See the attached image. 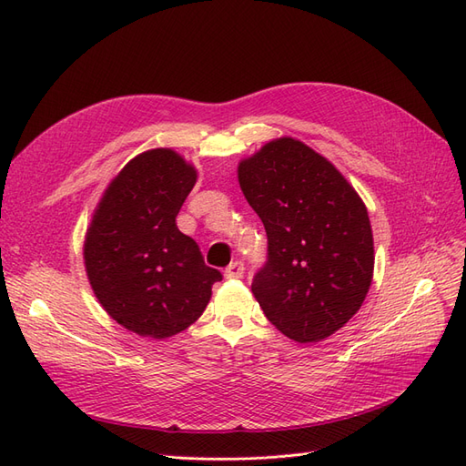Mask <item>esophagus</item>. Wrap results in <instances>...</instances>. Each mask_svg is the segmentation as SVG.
Listing matches in <instances>:
<instances>
[{
    "instance_id": "obj_1",
    "label": "esophagus",
    "mask_w": 466,
    "mask_h": 466,
    "mask_svg": "<svg viewBox=\"0 0 466 466\" xmlns=\"http://www.w3.org/2000/svg\"><path fill=\"white\" fill-rule=\"evenodd\" d=\"M243 274H245V264L238 262V260L231 262L228 268H225V278H229V279L243 278Z\"/></svg>"
}]
</instances>
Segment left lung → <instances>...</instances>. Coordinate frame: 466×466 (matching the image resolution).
<instances>
[{"mask_svg":"<svg viewBox=\"0 0 466 466\" xmlns=\"http://www.w3.org/2000/svg\"><path fill=\"white\" fill-rule=\"evenodd\" d=\"M237 177L268 235V262L252 279L266 319L299 344L332 336L373 279L368 208L327 157L288 136L238 163Z\"/></svg>","mask_w":466,"mask_h":466,"instance_id":"8db88e82","label":"left lung"}]
</instances>
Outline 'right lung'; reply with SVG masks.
I'll return each instance as SVG.
<instances>
[{
	"label": "right lung",
	"mask_w": 466,
	"mask_h": 466,
	"mask_svg": "<svg viewBox=\"0 0 466 466\" xmlns=\"http://www.w3.org/2000/svg\"><path fill=\"white\" fill-rule=\"evenodd\" d=\"M198 171L168 147L147 149L110 180L83 243L95 298L124 329L165 340L200 319L219 270L177 228Z\"/></svg>",
	"instance_id": "right-lung-1"
}]
</instances>
